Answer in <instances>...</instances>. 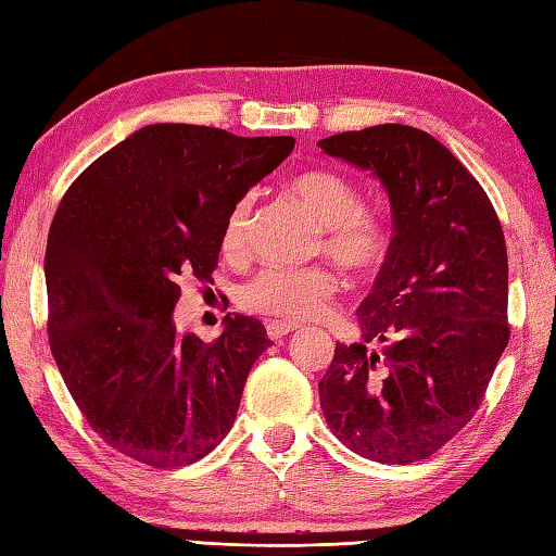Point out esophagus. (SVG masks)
I'll use <instances>...</instances> for the list:
<instances>
[{"mask_svg":"<svg viewBox=\"0 0 556 556\" xmlns=\"http://www.w3.org/2000/svg\"><path fill=\"white\" fill-rule=\"evenodd\" d=\"M296 328H299V325H293V323L269 320L267 323V337H269V340H281V337H287L289 332H293Z\"/></svg>","mask_w":556,"mask_h":556,"instance_id":"obj_1","label":"esophagus"}]
</instances>
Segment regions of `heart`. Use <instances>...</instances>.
<instances>
[{
    "instance_id": "b5f03b06",
    "label": "heart",
    "mask_w": 556,
    "mask_h": 556,
    "mask_svg": "<svg viewBox=\"0 0 556 556\" xmlns=\"http://www.w3.org/2000/svg\"><path fill=\"white\" fill-rule=\"evenodd\" d=\"M291 192L323 226L315 248L318 253H325L352 275H368L383 263L388 231L376 216L362 212V194L352 180L340 173L315 168L293 178ZM253 204V194H243L228 212L222 238L226 255L238 257L248 250ZM337 291L340 279L323 265L303 269L269 267L241 289V306L269 318L299 323L318 318L328 311Z\"/></svg>"
}]
</instances>
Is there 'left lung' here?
<instances>
[{
    "instance_id": "8db88e82",
    "label": "left lung",
    "mask_w": 556,
    "mask_h": 556,
    "mask_svg": "<svg viewBox=\"0 0 556 556\" xmlns=\"http://www.w3.org/2000/svg\"><path fill=\"white\" fill-rule=\"evenodd\" d=\"M318 144L378 178L393 214L386 263L356 311L362 340L334 346L318 386L323 415L362 458L427 460L480 409L508 344L502 224L472 173L424 129L376 125Z\"/></svg>"
}]
</instances>
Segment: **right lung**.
I'll return each instance as SVG.
<instances>
[{
    "label": "right lung",
    "mask_w": 556,
    "mask_h": 556,
    "mask_svg": "<svg viewBox=\"0 0 556 556\" xmlns=\"http://www.w3.org/2000/svg\"><path fill=\"white\" fill-rule=\"evenodd\" d=\"M291 149L293 137L149 125L64 192L46 250L50 350L89 427L127 458L192 465L231 431L271 344L265 325L226 315L206 344L173 311L182 279L212 281L228 212Z\"/></svg>",
    "instance_id": "1"
}]
</instances>
